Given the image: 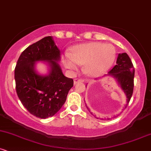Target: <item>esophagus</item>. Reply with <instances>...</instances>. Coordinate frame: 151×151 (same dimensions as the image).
<instances>
[{"mask_svg":"<svg viewBox=\"0 0 151 151\" xmlns=\"http://www.w3.org/2000/svg\"><path fill=\"white\" fill-rule=\"evenodd\" d=\"M84 80H83V79H78V78H76V79H74V84H77L78 83H81V82H83Z\"/></svg>","mask_w":151,"mask_h":151,"instance_id":"34e87169","label":"esophagus"}]
</instances>
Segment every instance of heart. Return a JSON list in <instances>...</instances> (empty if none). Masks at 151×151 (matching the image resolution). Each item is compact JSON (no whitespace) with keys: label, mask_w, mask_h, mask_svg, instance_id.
I'll use <instances>...</instances> for the list:
<instances>
[{"label":"heart","mask_w":151,"mask_h":151,"mask_svg":"<svg viewBox=\"0 0 151 151\" xmlns=\"http://www.w3.org/2000/svg\"><path fill=\"white\" fill-rule=\"evenodd\" d=\"M115 58L116 51L111 45L89 42L73 47L70 55L63 57V64L70 70L77 69L78 64L84 65V72L87 75L99 76L110 69Z\"/></svg>","instance_id":"b5f03b06"}]
</instances>
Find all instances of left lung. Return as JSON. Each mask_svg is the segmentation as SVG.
I'll use <instances>...</instances> for the list:
<instances>
[{"mask_svg":"<svg viewBox=\"0 0 151 151\" xmlns=\"http://www.w3.org/2000/svg\"><path fill=\"white\" fill-rule=\"evenodd\" d=\"M107 76H111L114 79H116V82L118 83L122 90L125 93L126 97H127V104L125 105L124 108H126L133 93L134 76L133 65L127 53L124 52L122 54L119 53L118 55L117 59H116V65L108 73ZM86 107L90 111L88 106H86ZM91 114L93 115L92 112H91ZM94 116L97 118L96 116ZM107 119H109L108 118Z\"/></svg>","mask_w":151,"mask_h":151,"instance_id":"8db88e82","label":"left lung"}]
</instances>
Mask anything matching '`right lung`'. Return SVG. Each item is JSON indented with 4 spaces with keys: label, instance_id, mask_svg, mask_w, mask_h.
<instances>
[{
    "label": "right lung",
    "instance_id": "obj_1",
    "mask_svg": "<svg viewBox=\"0 0 151 151\" xmlns=\"http://www.w3.org/2000/svg\"><path fill=\"white\" fill-rule=\"evenodd\" d=\"M60 60V51L49 36L29 46L17 61L14 72L17 95L24 107L38 118L54 116L73 86V80L63 75ZM40 61L48 65L46 75L36 71V63Z\"/></svg>",
    "mask_w": 151,
    "mask_h": 151
}]
</instances>
